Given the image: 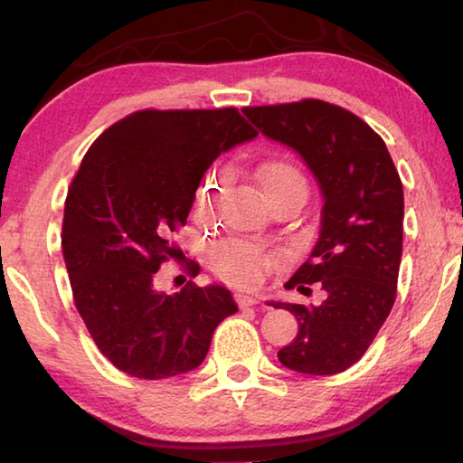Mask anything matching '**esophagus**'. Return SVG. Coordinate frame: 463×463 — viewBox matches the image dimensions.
<instances>
[{
  "instance_id": "obj_1",
  "label": "esophagus",
  "mask_w": 463,
  "mask_h": 463,
  "mask_svg": "<svg viewBox=\"0 0 463 463\" xmlns=\"http://www.w3.org/2000/svg\"><path fill=\"white\" fill-rule=\"evenodd\" d=\"M237 304H239V308H249V307H255V304H260V298L239 294L237 296Z\"/></svg>"
}]
</instances>
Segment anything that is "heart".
Masks as SVG:
<instances>
[{"label": "heart", "mask_w": 463, "mask_h": 463, "mask_svg": "<svg viewBox=\"0 0 463 463\" xmlns=\"http://www.w3.org/2000/svg\"><path fill=\"white\" fill-rule=\"evenodd\" d=\"M255 175L268 198L286 190H307L308 187L302 169L289 159L263 161L257 165ZM218 192H221V182L210 179L208 185L198 194V200H195V208H198L200 214L213 213ZM208 260L218 276L241 288H255L257 284H261L265 273L278 263V257L268 253L260 245L237 239L216 242L210 249Z\"/></svg>", "instance_id": "1"}]
</instances>
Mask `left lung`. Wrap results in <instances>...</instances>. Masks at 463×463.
<instances>
[{
    "label": "left lung",
    "instance_id": "obj_1",
    "mask_svg": "<svg viewBox=\"0 0 463 463\" xmlns=\"http://www.w3.org/2000/svg\"><path fill=\"white\" fill-rule=\"evenodd\" d=\"M265 137L307 161L323 190L320 234L286 288L318 307L278 302L298 318L296 339L278 351L288 370L331 375L364 357L396 300L402 257L404 194L382 137L370 124L323 99L242 109Z\"/></svg>",
    "mask_w": 463,
    "mask_h": 463
}]
</instances>
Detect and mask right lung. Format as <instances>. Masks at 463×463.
<instances>
[{
	"label": "right lung",
	"instance_id": "add662e5",
	"mask_svg": "<svg viewBox=\"0 0 463 463\" xmlns=\"http://www.w3.org/2000/svg\"><path fill=\"white\" fill-rule=\"evenodd\" d=\"M257 137L237 108L138 109L93 140L69 185L61 247L75 308L120 372L163 380L198 367L214 328L237 312L222 286L174 296L155 273L184 253L200 179L218 155Z\"/></svg>",
	"mask_w": 463,
	"mask_h": 463
}]
</instances>
